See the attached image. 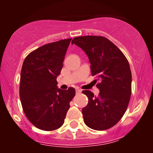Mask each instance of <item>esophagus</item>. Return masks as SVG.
<instances>
[{"instance_id":"1","label":"esophagus","mask_w":153,"mask_h":153,"mask_svg":"<svg viewBox=\"0 0 153 153\" xmlns=\"http://www.w3.org/2000/svg\"><path fill=\"white\" fill-rule=\"evenodd\" d=\"M81 92H82V90H81V89L77 88V89H76V93H81Z\"/></svg>"}]
</instances>
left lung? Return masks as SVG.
<instances>
[{
    "label": "left lung",
    "mask_w": 153,
    "mask_h": 153,
    "mask_svg": "<svg viewBox=\"0 0 153 153\" xmlns=\"http://www.w3.org/2000/svg\"><path fill=\"white\" fill-rule=\"evenodd\" d=\"M75 44L88 56L91 72L101 79L97 84L98 96L84 90L89 102L83 108L84 121L89 128L105 130L115 125L124 115L132 92V73L123 52L109 39L102 36L74 38Z\"/></svg>",
    "instance_id": "1"
}]
</instances>
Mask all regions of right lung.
<instances>
[{"mask_svg": "<svg viewBox=\"0 0 153 153\" xmlns=\"http://www.w3.org/2000/svg\"><path fill=\"white\" fill-rule=\"evenodd\" d=\"M72 38L42 46L29 53L23 63L19 95L29 121L37 128L52 131L62 126L75 95L73 87L57 86L63 61Z\"/></svg>", "mask_w": 153, "mask_h": 153, "instance_id": "right-lung-1", "label": "right lung"}]
</instances>
